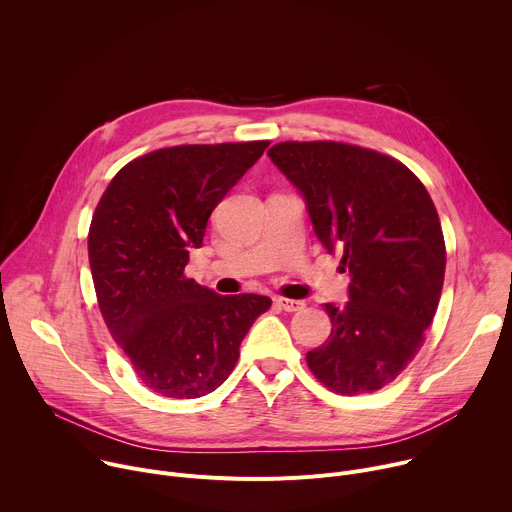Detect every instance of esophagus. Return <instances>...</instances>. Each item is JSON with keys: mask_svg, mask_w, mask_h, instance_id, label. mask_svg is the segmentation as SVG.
<instances>
[{"mask_svg": "<svg viewBox=\"0 0 512 512\" xmlns=\"http://www.w3.org/2000/svg\"><path fill=\"white\" fill-rule=\"evenodd\" d=\"M273 304L279 310H285V312H298V310L304 308V302H300V300H287V298H275Z\"/></svg>", "mask_w": 512, "mask_h": 512, "instance_id": "34e87169", "label": "esophagus"}]
</instances>
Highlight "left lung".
Wrapping results in <instances>:
<instances>
[{
  "mask_svg": "<svg viewBox=\"0 0 512 512\" xmlns=\"http://www.w3.org/2000/svg\"><path fill=\"white\" fill-rule=\"evenodd\" d=\"M267 156L350 271L348 302L324 304L332 332L308 367L334 393L379 391L415 358L440 304L446 243L433 200L407 166L358 145L283 141Z\"/></svg>",
  "mask_w": 512,
  "mask_h": 512,
  "instance_id": "1",
  "label": "left lung"
}]
</instances>
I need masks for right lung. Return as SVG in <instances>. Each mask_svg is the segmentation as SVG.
<instances>
[{
    "label": "right lung",
    "mask_w": 512,
    "mask_h": 512,
    "mask_svg": "<svg viewBox=\"0 0 512 512\" xmlns=\"http://www.w3.org/2000/svg\"><path fill=\"white\" fill-rule=\"evenodd\" d=\"M269 141L176 145L123 166L89 229V263L103 320L137 379L162 397L196 399L221 387L267 296H218L188 279L216 204Z\"/></svg>",
    "instance_id": "right-lung-1"
}]
</instances>
